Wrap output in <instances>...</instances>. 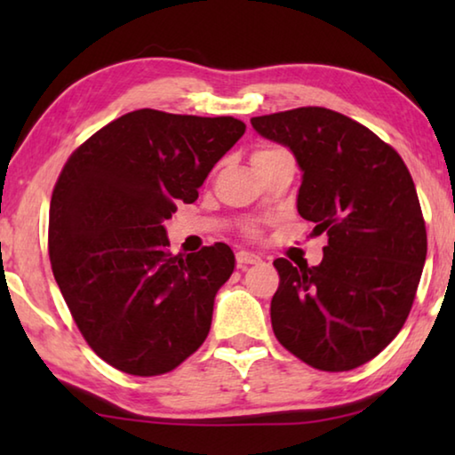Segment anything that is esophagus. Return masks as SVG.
I'll use <instances>...</instances> for the list:
<instances>
[{
  "label": "esophagus",
  "instance_id": "1",
  "mask_svg": "<svg viewBox=\"0 0 455 455\" xmlns=\"http://www.w3.org/2000/svg\"><path fill=\"white\" fill-rule=\"evenodd\" d=\"M260 260V257L257 255V252H251V251H238L236 252V265L241 267V268H244L246 265H257Z\"/></svg>",
  "mask_w": 455,
  "mask_h": 455
}]
</instances>
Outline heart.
<instances>
[{
	"label": "heart",
	"mask_w": 455,
	"mask_h": 455,
	"mask_svg": "<svg viewBox=\"0 0 455 455\" xmlns=\"http://www.w3.org/2000/svg\"><path fill=\"white\" fill-rule=\"evenodd\" d=\"M275 152H281L279 148H260L255 154H252V158H260V156H268V154H275Z\"/></svg>",
	"instance_id": "heart-1"
}]
</instances>
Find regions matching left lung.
<instances>
[{
	"mask_svg": "<svg viewBox=\"0 0 455 455\" xmlns=\"http://www.w3.org/2000/svg\"><path fill=\"white\" fill-rule=\"evenodd\" d=\"M295 154L297 211L327 235L317 267L276 259L275 337L321 371H349L394 341L410 315L427 255L411 174L379 136L319 106L251 118Z\"/></svg>",
	"mask_w": 455,
	"mask_h": 455,
	"instance_id": "obj_1",
	"label": "left lung"
}]
</instances>
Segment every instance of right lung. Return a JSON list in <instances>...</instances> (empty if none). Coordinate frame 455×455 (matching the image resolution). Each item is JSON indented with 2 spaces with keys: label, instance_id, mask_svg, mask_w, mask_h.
<instances>
[{
  "label": "right lung",
  "instance_id": "obj_1",
  "mask_svg": "<svg viewBox=\"0 0 455 455\" xmlns=\"http://www.w3.org/2000/svg\"><path fill=\"white\" fill-rule=\"evenodd\" d=\"M244 130L230 116L142 108L68 158L50 203L52 271L84 339L120 371H172L209 335L235 255L217 243L174 257L164 220L195 203Z\"/></svg>",
  "mask_w": 455,
  "mask_h": 455
}]
</instances>
